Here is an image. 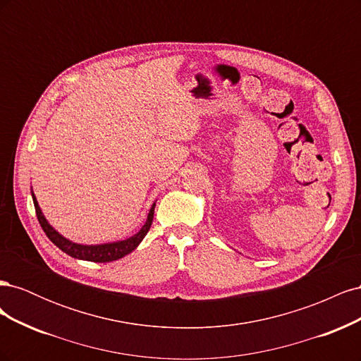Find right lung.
Wrapping results in <instances>:
<instances>
[{"label": "right lung", "mask_w": 361, "mask_h": 361, "mask_svg": "<svg viewBox=\"0 0 361 361\" xmlns=\"http://www.w3.org/2000/svg\"><path fill=\"white\" fill-rule=\"evenodd\" d=\"M31 197H32V203H35V207H36L37 220H39V223L43 228V232L47 233V236L51 239V241L56 244L61 251H64V253L75 257V259L97 262V264H104V262H113V260H117V259H122L123 256L129 255L130 251H134L140 245V243L143 241L145 236L149 232L150 226H152V221H154L155 203L152 204V207H150L145 226L141 227L135 235L129 236L126 239H122V241H114V243H106V244H96V245L76 244V243L69 241V239L64 238L63 235H60L56 231V228H54L48 223L45 215L42 214V209H40V206L37 203L36 195L32 191H31Z\"/></svg>", "instance_id": "right-lung-1"}]
</instances>
